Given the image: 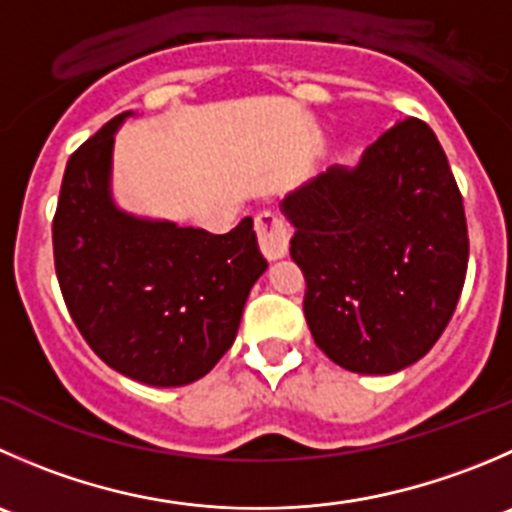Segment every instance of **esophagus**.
Masks as SVG:
<instances>
[{"label":"esophagus","mask_w":512,"mask_h":512,"mask_svg":"<svg viewBox=\"0 0 512 512\" xmlns=\"http://www.w3.org/2000/svg\"><path fill=\"white\" fill-rule=\"evenodd\" d=\"M257 240H260V250L267 260H280L287 255L290 247V232H287L285 220L277 212L265 210L255 217Z\"/></svg>","instance_id":"obj_1"}]
</instances>
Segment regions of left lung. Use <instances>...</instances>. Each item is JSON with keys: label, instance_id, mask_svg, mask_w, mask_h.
I'll use <instances>...</instances> for the list:
<instances>
[{"label": "left lung", "instance_id": "1", "mask_svg": "<svg viewBox=\"0 0 512 512\" xmlns=\"http://www.w3.org/2000/svg\"><path fill=\"white\" fill-rule=\"evenodd\" d=\"M307 282L317 347L360 375H393L430 352L468 270L463 197L438 137L405 119L355 167H330L280 202Z\"/></svg>", "mask_w": 512, "mask_h": 512}]
</instances>
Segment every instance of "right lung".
<instances>
[{
    "mask_svg": "<svg viewBox=\"0 0 512 512\" xmlns=\"http://www.w3.org/2000/svg\"><path fill=\"white\" fill-rule=\"evenodd\" d=\"M132 114L109 119L69 157L52 225L54 267L74 325L112 370L180 388L230 350L267 260L250 217L212 235L114 202V132Z\"/></svg>",
    "mask_w": 512,
    "mask_h": 512,
    "instance_id": "1",
    "label": "right lung"
}]
</instances>
